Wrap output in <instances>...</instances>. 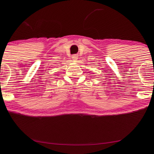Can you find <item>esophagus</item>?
<instances>
[{"label":"esophagus","instance_id":"esophagus-1","mask_svg":"<svg viewBox=\"0 0 154 154\" xmlns=\"http://www.w3.org/2000/svg\"><path fill=\"white\" fill-rule=\"evenodd\" d=\"M72 59H74L73 61H76L78 59V56H77V55H73V56H72Z\"/></svg>","mask_w":154,"mask_h":154}]
</instances>
